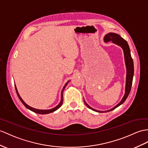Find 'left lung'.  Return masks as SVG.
Instances as JSON below:
<instances>
[{
    "instance_id": "8db88e82",
    "label": "left lung",
    "mask_w": 148,
    "mask_h": 148,
    "mask_svg": "<svg viewBox=\"0 0 148 148\" xmlns=\"http://www.w3.org/2000/svg\"><path fill=\"white\" fill-rule=\"evenodd\" d=\"M104 41H112V42L115 43V44L120 46L122 48V49H123L124 58H125V66H126V70H127V74H126L125 94L123 97V98H122V99L121 100V101L116 106L113 107L112 109H111L107 111L97 110L94 109H93V108H92L91 107H90L84 100V102L86 104V107L93 110L98 112H109V111L112 110L116 109V108H117V107L121 106V104H122L125 101V100L127 99L129 93L131 92L133 76H134V63H133V60L131 55V51H130V49H129V46L127 44V42L122 37H121V36H119L116 33H113V32H110V33L107 34L105 36V38H104Z\"/></svg>"
}]
</instances>
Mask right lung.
<instances>
[{
  "label": "right lung",
  "mask_w": 148,
  "mask_h": 148,
  "mask_svg": "<svg viewBox=\"0 0 148 148\" xmlns=\"http://www.w3.org/2000/svg\"><path fill=\"white\" fill-rule=\"evenodd\" d=\"M68 82H69V81L67 82V83H66V84L65 85H64V86H63V89H62V93H61V100H60V103H59L58 105L57 106H56L55 107L53 108V109H48V110H40V109H34V108H32V107H30L29 106H28L27 104H26V103L24 102V100L22 99V98H21V96L19 95V93H18V91H17V90L16 86V85H15V88H16V90L17 95L18 97H19V99H20V100L21 101V102H22V103H23V105H24L25 107H26L27 108V109H29L30 110H31V111H32V112H35V113H37V114H47L51 113V112H53L56 110L57 109H58L59 108H60L61 106H62L63 101V91H64V88L66 87V85L68 84Z\"/></svg>",
  "instance_id": "right-lung-1"
}]
</instances>
